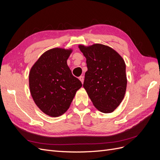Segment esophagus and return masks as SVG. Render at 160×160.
<instances>
[{
  "instance_id": "esophagus-1",
  "label": "esophagus",
  "mask_w": 160,
  "mask_h": 160,
  "mask_svg": "<svg viewBox=\"0 0 160 160\" xmlns=\"http://www.w3.org/2000/svg\"><path fill=\"white\" fill-rule=\"evenodd\" d=\"M79 80L81 81L82 83H83V81H84V77L83 76H80L79 77Z\"/></svg>"
}]
</instances>
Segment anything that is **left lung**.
Listing matches in <instances>:
<instances>
[{
    "instance_id": "1",
    "label": "left lung",
    "mask_w": 160,
    "mask_h": 160,
    "mask_svg": "<svg viewBox=\"0 0 160 160\" xmlns=\"http://www.w3.org/2000/svg\"><path fill=\"white\" fill-rule=\"evenodd\" d=\"M86 58L88 71L83 88L101 112L111 113L122 103L127 87L125 63L118 52L101 44L79 45Z\"/></svg>"
}]
</instances>
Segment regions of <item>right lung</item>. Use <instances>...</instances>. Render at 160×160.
<instances>
[{"label":"right lung","instance_id":"right-lung-1","mask_svg":"<svg viewBox=\"0 0 160 160\" xmlns=\"http://www.w3.org/2000/svg\"><path fill=\"white\" fill-rule=\"evenodd\" d=\"M72 49L45 52L29 72V88L37 107L50 117H59L70 107L81 82L72 75L67 61Z\"/></svg>","mask_w":160,"mask_h":160}]
</instances>
